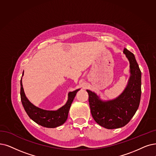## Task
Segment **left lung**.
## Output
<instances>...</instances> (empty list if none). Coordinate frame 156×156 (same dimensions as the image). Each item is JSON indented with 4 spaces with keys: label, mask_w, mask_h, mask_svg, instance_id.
I'll return each instance as SVG.
<instances>
[{
    "label": "left lung",
    "mask_w": 156,
    "mask_h": 156,
    "mask_svg": "<svg viewBox=\"0 0 156 156\" xmlns=\"http://www.w3.org/2000/svg\"><path fill=\"white\" fill-rule=\"evenodd\" d=\"M130 63V77L125 90L118 97L103 101L95 92L87 90L91 115L101 126L108 129L120 128L130 122L138 110L141 94V72L134 55L124 48Z\"/></svg>",
    "instance_id": "1"
}]
</instances>
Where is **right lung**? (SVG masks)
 I'll use <instances>...</instances> for the list:
<instances>
[{"mask_svg": "<svg viewBox=\"0 0 156 156\" xmlns=\"http://www.w3.org/2000/svg\"><path fill=\"white\" fill-rule=\"evenodd\" d=\"M23 76V72L22 77ZM20 80V97L23 108L31 120L39 125L47 127L55 128L59 127L66 122L71 104L80 89L68 93L66 103L57 110H45L35 106L26 97L24 93L22 79Z\"/></svg>", "mask_w": 156, "mask_h": 156, "instance_id": "obj_1", "label": "right lung"}]
</instances>
